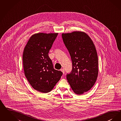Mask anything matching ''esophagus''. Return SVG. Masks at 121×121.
Wrapping results in <instances>:
<instances>
[{"mask_svg": "<svg viewBox=\"0 0 121 121\" xmlns=\"http://www.w3.org/2000/svg\"><path fill=\"white\" fill-rule=\"evenodd\" d=\"M60 71L63 73V74H64V73H65V71H64V69H61V70H60Z\"/></svg>", "mask_w": 121, "mask_h": 121, "instance_id": "obj_1", "label": "esophagus"}]
</instances>
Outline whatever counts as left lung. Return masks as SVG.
<instances>
[{"label":"left lung","instance_id":"8db88e82","mask_svg":"<svg viewBox=\"0 0 121 121\" xmlns=\"http://www.w3.org/2000/svg\"><path fill=\"white\" fill-rule=\"evenodd\" d=\"M72 61V72L67 79L74 92L82 95L89 91L98 75V58L95 45L85 32L73 31L62 35Z\"/></svg>","mask_w":121,"mask_h":121}]
</instances>
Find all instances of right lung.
<instances>
[{
  "mask_svg": "<svg viewBox=\"0 0 121 121\" xmlns=\"http://www.w3.org/2000/svg\"><path fill=\"white\" fill-rule=\"evenodd\" d=\"M58 35L34 34L24 49L22 61L25 75L31 86L39 92L51 91L63 75L62 72L53 68L48 55Z\"/></svg>",
  "mask_w": 121,
  "mask_h": 121,
  "instance_id": "right-lung-1",
  "label": "right lung"
}]
</instances>
